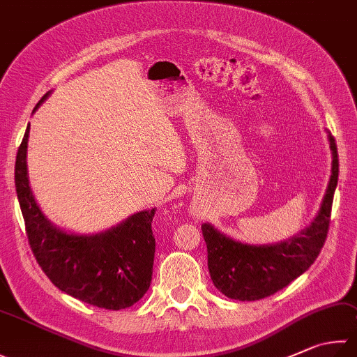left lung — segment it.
<instances>
[{
  "instance_id": "left-lung-1",
  "label": "left lung",
  "mask_w": 357,
  "mask_h": 357,
  "mask_svg": "<svg viewBox=\"0 0 357 357\" xmlns=\"http://www.w3.org/2000/svg\"><path fill=\"white\" fill-rule=\"evenodd\" d=\"M328 139L333 151L331 178L317 218L298 236L281 244L250 245L227 238L210 224L202 225L211 280L228 298L255 301L273 295L306 272L319 257L328 236L339 178L337 146L329 132Z\"/></svg>"
}]
</instances>
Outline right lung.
Wrapping results in <instances>:
<instances>
[{
  "label": "right lung",
  "mask_w": 357,
  "mask_h": 357,
  "mask_svg": "<svg viewBox=\"0 0 357 357\" xmlns=\"http://www.w3.org/2000/svg\"><path fill=\"white\" fill-rule=\"evenodd\" d=\"M28 137L29 126L17 152L15 188L26 236L38 266L54 286L84 303L112 311L135 305L152 280L155 210L133 214L112 230L91 236L59 230L43 216L32 196L26 166Z\"/></svg>",
  "instance_id": "right-lung-1"
}]
</instances>
